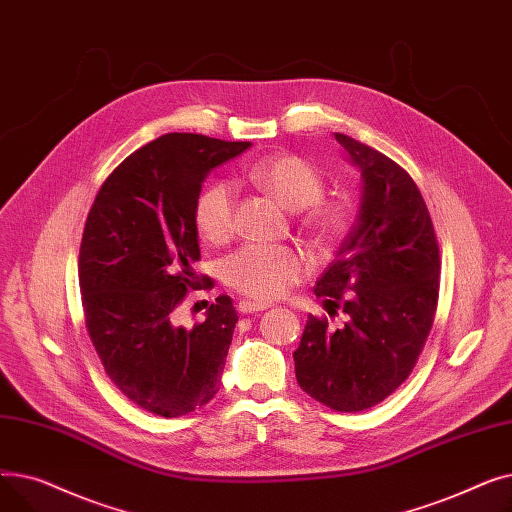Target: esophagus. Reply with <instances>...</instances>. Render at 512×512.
I'll return each instance as SVG.
<instances>
[{
    "mask_svg": "<svg viewBox=\"0 0 512 512\" xmlns=\"http://www.w3.org/2000/svg\"><path fill=\"white\" fill-rule=\"evenodd\" d=\"M267 307V303H255V301H240L238 305H236V309L240 311V313H257V311H265Z\"/></svg>",
    "mask_w": 512,
    "mask_h": 512,
    "instance_id": "obj_1",
    "label": "esophagus"
}]
</instances>
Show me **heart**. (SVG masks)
I'll use <instances>...</instances> for the list:
<instances>
[{"label": "heart", "instance_id": "b5f03b06", "mask_svg": "<svg viewBox=\"0 0 512 512\" xmlns=\"http://www.w3.org/2000/svg\"><path fill=\"white\" fill-rule=\"evenodd\" d=\"M249 180L292 211L305 209L303 226L324 242H336L351 224L342 199H321L324 176L299 155H267L249 168ZM234 184L213 180L195 199V228L205 242H224L234 230ZM309 274V259L286 245H247L224 261V280L253 301H272Z\"/></svg>", "mask_w": 512, "mask_h": 512}]
</instances>
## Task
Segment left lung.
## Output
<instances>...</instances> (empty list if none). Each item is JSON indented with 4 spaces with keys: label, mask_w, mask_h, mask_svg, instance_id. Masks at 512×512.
Segmentation results:
<instances>
[{
    "label": "left lung",
    "mask_w": 512,
    "mask_h": 512,
    "mask_svg": "<svg viewBox=\"0 0 512 512\" xmlns=\"http://www.w3.org/2000/svg\"><path fill=\"white\" fill-rule=\"evenodd\" d=\"M361 170V207L336 259L315 284L338 330L309 315L294 351L299 386L340 413L388 398L413 371L434 324L440 249L427 205L407 170L334 132Z\"/></svg>",
    "instance_id": "8db88e82"
}]
</instances>
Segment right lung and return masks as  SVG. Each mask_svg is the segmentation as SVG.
<instances>
[{"mask_svg": "<svg viewBox=\"0 0 512 512\" xmlns=\"http://www.w3.org/2000/svg\"><path fill=\"white\" fill-rule=\"evenodd\" d=\"M249 147L164 134L105 178L87 215L78 255L87 332L110 380L153 415H186L220 390L232 299L220 294L193 328L176 324V307L199 286L193 209L203 180Z\"/></svg>", "mask_w": 512, "mask_h": 512, "instance_id": "add662e5", "label": "right lung"}]
</instances>
